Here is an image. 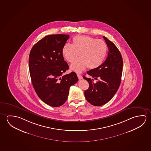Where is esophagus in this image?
Wrapping results in <instances>:
<instances>
[{
	"label": "esophagus",
	"instance_id": "1",
	"mask_svg": "<svg viewBox=\"0 0 151 151\" xmlns=\"http://www.w3.org/2000/svg\"><path fill=\"white\" fill-rule=\"evenodd\" d=\"M77 76H78V79H79V80H81V79H82V78H83L82 77V76H81V75H80V74H77Z\"/></svg>",
	"mask_w": 151,
	"mask_h": 151
}]
</instances>
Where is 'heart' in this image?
Segmentation results:
<instances>
[{
  "label": "heart",
  "instance_id": "b5f03b06",
  "mask_svg": "<svg viewBox=\"0 0 151 151\" xmlns=\"http://www.w3.org/2000/svg\"><path fill=\"white\" fill-rule=\"evenodd\" d=\"M107 46L101 39L90 36L77 35L72 39V44L65 43L62 49V55L68 62L74 61L79 53L80 58L70 65V69L77 73L88 67L95 69L102 64L107 53Z\"/></svg>",
  "mask_w": 151,
  "mask_h": 151
}]
</instances>
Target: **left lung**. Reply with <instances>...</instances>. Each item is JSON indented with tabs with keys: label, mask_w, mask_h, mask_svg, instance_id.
<instances>
[{
	"label": "left lung",
	"mask_w": 151,
	"mask_h": 151,
	"mask_svg": "<svg viewBox=\"0 0 151 151\" xmlns=\"http://www.w3.org/2000/svg\"><path fill=\"white\" fill-rule=\"evenodd\" d=\"M108 46V57L100 67L91 69L87 74L97 80L83 76L89 82V88L84 92L86 100L92 105L101 106L110 101L120 86L123 68V59L120 51L112 41L103 36Z\"/></svg>",
	"instance_id": "obj_1"
}]
</instances>
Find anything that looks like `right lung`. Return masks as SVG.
Returning <instances> with one entry per match:
<instances>
[{"instance_id": "obj_1", "label": "right lung", "mask_w": 151, "mask_h": 151, "mask_svg": "<svg viewBox=\"0 0 151 151\" xmlns=\"http://www.w3.org/2000/svg\"><path fill=\"white\" fill-rule=\"evenodd\" d=\"M69 38L68 35L46 36L33 46L29 55V72L34 89L43 102L52 107L66 102L70 87L78 81L74 72L63 75L69 65L62 49Z\"/></svg>"}]
</instances>
